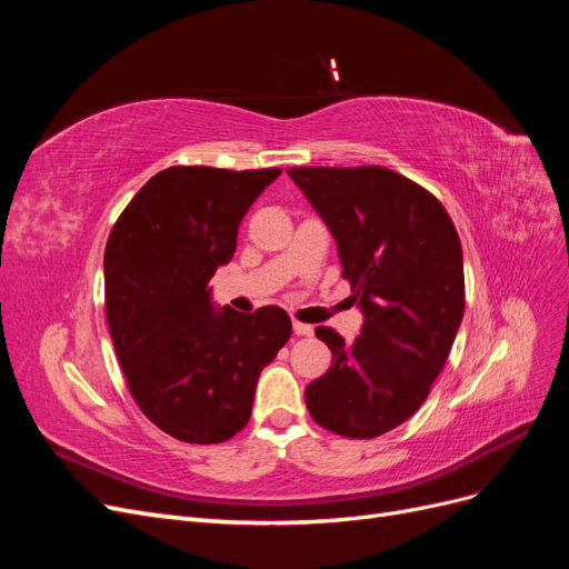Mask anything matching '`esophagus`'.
Segmentation results:
<instances>
[{
    "label": "esophagus",
    "instance_id": "1",
    "mask_svg": "<svg viewBox=\"0 0 569 569\" xmlns=\"http://www.w3.org/2000/svg\"><path fill=\"white\" fill-rule=\"evenodd\" d=\"M295 335H299V337H311V335H313V325H306V322L295 320Z\"/></svg>",
    "mask_w": 569,
    "mask_h": 569
}]
</instances>
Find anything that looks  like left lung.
<instances>
[{"mask_svg": "<svg viewBox=\"0 0 569 569\" xmlns=\"http://www.w3.org/2000/svg\"><path fill=\"white\" fill-rule=\"evenodd\" d=\"M287 173L335 234L366 316L351 347L332 327L316 330L332 368L306 387L308 412L349 439L387 435L425 403L465 313L456 226L432 192L382 166Z\"/></svg>", "mask_w": 569, "mask_h": 569, "instance_id": "left-lung-1", "label": "left lung"}]
</instances>
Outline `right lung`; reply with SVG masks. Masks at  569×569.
I'll return each mask as SVG.
<instances>
[{"instance_id": "obj_1", "label": "right lung", "mask_w": 569, "mask_h": 569, "mask_svg": "<svg viewBox=\"0 0 569 569\" xmlns=\"http://www.w3.org/2000/svg\"><path fill=\"white\" fill-rule=\"evenodd\" d=\"M280 168L170 166L118 216L104 251V306L134 403L187 443L232 439L251 418L261 370L291 335L278 306L213 311L209 282Z\"/></svg>"}]
</instances>
